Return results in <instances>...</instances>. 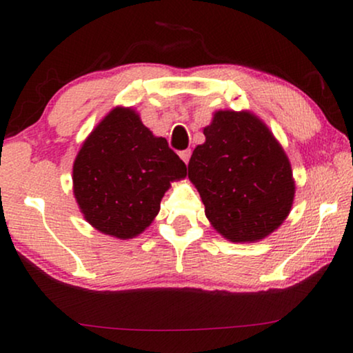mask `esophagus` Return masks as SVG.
Listing matches in <instances>:
<instances>
[{"label": "esophagus", "mask_w": 353, "mask_h": 353, "mask_svg": "<svg viewBox=\"0 0 353 353\" xmlns=\"http://www.w3.org/2000/svg\"><path fill=\"white\" fill-rule=\"evenodd\" d=\"M180 157H181V161L185 162V163L190 162V157H191V149H185V151H181V152H180Z\"/></svg>", "instance_id": "34e87169"}]
</instances>
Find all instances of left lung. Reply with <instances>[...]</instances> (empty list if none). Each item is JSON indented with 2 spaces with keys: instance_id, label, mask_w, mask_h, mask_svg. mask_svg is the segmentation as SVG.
I'll use <instances>...</instances> for the list:
<instances>
[{
  "instance_id": "obj_1",
  "label": "left lung",
  "mask_w": 353,
  "mask_h": 353,
  "mask_svg": "<svg viewBox=\"0 0 353 353\" xmlns=\"http://www.w3.org/2000/svg\"><path fill=\"white\" fill-rule=\"evenodd\" d=\"M196 146L188 178L205 216L231 243H257L283 225L292 209L296 181L284 149L250 110H215Z\"/></svg>"
}]
</instances>
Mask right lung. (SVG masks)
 <instances>
[{
	"instance_id": "add662e5",
	"label": "right lung",
	"mask_w": 353,
	"mask_h": 353,
	"mask_svg": "<svg viewBox=\"0 0 353 353\" xmlns=\"http://www.w3.org/2000/svg\"><path fill=\"white\" fill-rule=\"evenodd\" d=\"M186 165L165 138L144 127L133 108L117 105L96 125L74 161V196L99 233L132 239L152 223Z\"/></svg>"
}]
</instances>
